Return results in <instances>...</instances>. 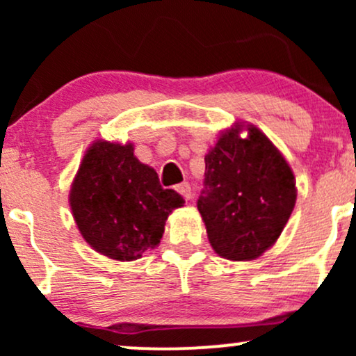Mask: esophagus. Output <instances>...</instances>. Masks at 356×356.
Listing matches in <instances>:
<instances>
[{
	"label": "esophagus",
	"mask_w": 356,
	"mask_h": 356,
	"mask_svg": "<svg viewBox=\"0 0 356 356\" xmlns=\"http://www.w3.org/2000/svg\"><path fill=\"white\" fill-rule=\"evenodd\" d=\"M177 191L181 192V194L184 195V197L187 199V201H189V199L192 197V189H191V184H189V182H182V184H179V186H177Z\"/></svg>",
	"instance_id": "1"
}]
</instances>
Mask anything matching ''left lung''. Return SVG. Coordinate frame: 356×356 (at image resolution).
<instances>
[{"label": "left lung", "instance_id": "left-lung-1", "mask_svg": "<svg viewBox=\"0 0 356 356\" xmlns=\"http://www.w3.org/2000/svg\"><path fill=\"white\" fill-rule=\"evenodd\" d=\"M227 130L204 157L197 199L212 249L231 261L256 259L283 232L296 202L295 175L273 142L248 127Z\"/></svg>", "mask_w": 356, "mask_h": 356}]
</instances>
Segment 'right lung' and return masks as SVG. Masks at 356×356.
<instances>
[{
    "mask_svg": "<svg viewBox=\"0 0 356 356\" xmlns=\"http://www.w3.org/2000/svg\"><path fill=\"white\" fill-rule=\"evenodd\" d=\"M184 199L164 189L159 175L138 162L132 144L97 140L73 181L70 206L83 239L100 254L134 261L155 248L165 220Z\"/></svg>",
    "mask_w": 356,
    "mask_h": 356,
    "instance_id": "right-lung-1",
    "label": "right lung"
}]
</instances>
